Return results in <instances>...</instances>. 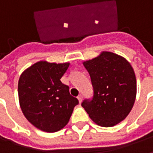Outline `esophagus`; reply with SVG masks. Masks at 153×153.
Wrapping results in <instances>:
<instances>
[{
    "label": "esophagus",
    "instance_id": "esophagus-1",
    "mask_svg": "<svg viewBox=\"0 0 153 153\" xmlns=\"http://www.w3.org/2000/svg\"><path fill=\"white\" fill-rule=\"evenodd\" d=\"M78 100H79V103L82 102V101H83V95H79L78 96Z\"/></svg>",
    "mask_w": 153,
    "mask_h": 153
}]
</instances>
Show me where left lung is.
<instances>
[{
  "label": "left lung",
  "instance_id": "1",
  "mask_svg": "<svg viewBox=\"0 0 153 153\" xmlns=\"http://www.w3.org/2000/svg\"><path fill=\"white\" fill-rule=\"evenodd\" d=\"M93 88L92 99L82 102L89 117L102 127L124 120L134 104L137 83L131 65L117 54L102 51L83 62Z\"/></svg>",
  "mask_w": 153,
  "mask_h": 153
}]
</instances>
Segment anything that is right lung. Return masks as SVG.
Wrapping results in <instances>:
<instances>
[{
	"mask_svg": "<svg viewBox=\"0 0 153 153\" xmlns=\"http://www.w3.org/2000/svg\"><path fill=\"white\" fill-rule=\"evenodd\" d=\"M70 63L41 60L22 73L18 83L19 105L24 115L42 131L53 133L68 124L79 104L70 94V88L60 81Z\"/></svg>",
	"mask_w": 153,
	"mask_h": 153,
	"instance_id": "right-lung-1",
	"label": "right lung"
}]
</instances>
